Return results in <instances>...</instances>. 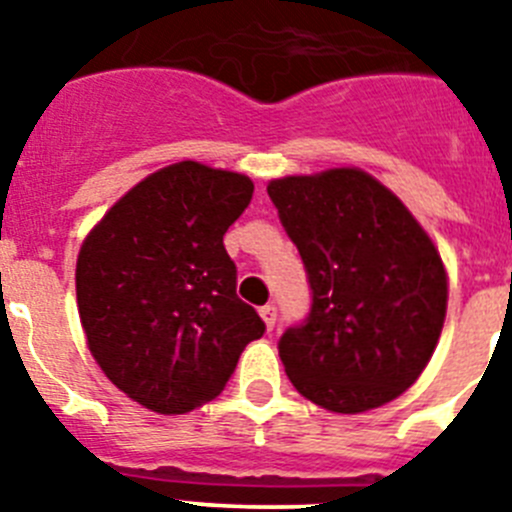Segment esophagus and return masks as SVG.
Masks as SVG:
<instances>
[{"label":"esophagus","mask_w":512,"mask_h":512,"mask_svg":"<svg viewBox=\"0 0 512 512\" xmlns=\"http://www.w3.org/2000/svg\"><path fill=\"white\" fill-rule=\"evenodd\" d=\"M259 312H261V318H264L266 328L274 330V325H277V305H264Z\"/></svg>","instance_id":"esophagus-1"}]
</instances>
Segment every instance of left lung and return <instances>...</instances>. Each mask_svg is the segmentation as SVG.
<instances>
[{"label":"left lung","mask_w":512,"mask_h":512,"mask_svg":"<svg viewBox=\"0 0 512 512\" xmlns=\"http://www.w3.org/2000/svg\"><path fill=\"white\" fill-rule=\"evenodd\" d=\"M266 192L310 284L305 320L279 338L289 382L333 413L400 397L446 318V271L431 238L359 169L287 176Z\"/></svg>","instance_id":"left-lung-1"}]
</instances>
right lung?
<instances>
[{
    "instance_id": "add662e5",
    "label": "right lung",
    "mask_w": 512,
    "mask_h": 512,
    "mask_svg": "<svg viewBox=\"0 0 512 512\" xmlns=\"http://www.w3.org/2000/svg\"><path fill=\"white\" fill-rule=\"evenodd\" d=\"M253 182L197 161L135 184L89 233L76 300L102 372L153 413L179 415L223 392L264 320L235 295L223 235Z\"/></svg>"
}]
</instances>
